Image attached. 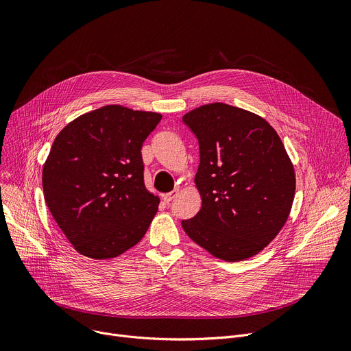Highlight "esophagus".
Here are the masks:
<instances>
[{
    "label": "esophagus",
    "instance_id": "34e87169",
    "mask_svg": "<svg viewBox=\"0 0 351 351\" xmlns=\"http://www.w3.org/2000/svg\"><path fill=\"white\" fill-rule=\"evenodd\" d=\"M178 193H179V190L178 189H173L172 191H169V193H165V194H162V198H164V202L165 203H169V202H172V199L178 195Z\"/></svg>",
    "mask_w": 351,
    "mask_h": 351
}]
</instances>
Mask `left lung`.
<instances>
[{
	"mask_svg": "<svg viewBox=\"0 0 351 351\" xmlns=\"http://www.w3.org/2000/svg\"><path fill=\"white\" fill-rule=\"evenodd\" d=\"M182 121L198 140L194 182L203 202L182 228L217 258L258 254L283 228L294 198V169L282 140L261 117L222 103Z\"/></svg>",
	"mask_w": 351,
	"mask_h": 351,
	"instance_id": "8db88e82",
	"label": "left lung"
}]
</instances>
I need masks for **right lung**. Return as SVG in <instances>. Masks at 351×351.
I'll use <instances>...</instances> for the list:
<instances>
[{"instance_id":"1","label":"right lung","mask_w":351,"mask_h":351,"mask_svg":"<svg viewBox=\"0 0 351 351\" xmlns=\"http://www.w3.org/2000/svg\"><path fill=\"white\" fill-rule=\"evenodd\" d=\"M161 118L106 106L56 137L43 168L44 198L80 254L112 258L145 234L160 198L144 186L141 147Z\"/></svg>"}]
</instances>
